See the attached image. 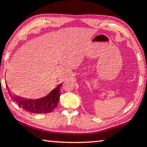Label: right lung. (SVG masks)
Instances as JSON below:
<instances>
[{
    "label": "right lung",
    "mask_w": 147,
    "mask_h": 147,
    "mask_svg": "<svg viewBox=\"0 0 147 147\" xmlns=\"http://www.w3.org/2000/svg\"><path fill=\"white\" fill-rule=\"evenodd\" d=\"M61 84L62 83L54 88L47 96L36 99L25 98L12 93L9 90V92L11 98L20 108L34 114H45L51 113L57 108L59 101L60 88ZM7 87L9 89L7 84Z\"/></svg>",
    "instance_id": "right-lung-1"
}]
</instances>
